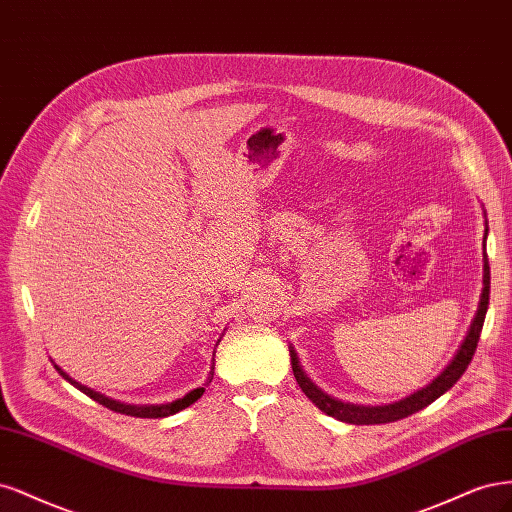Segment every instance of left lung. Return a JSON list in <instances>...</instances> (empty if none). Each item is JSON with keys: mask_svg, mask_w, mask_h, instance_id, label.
<instances>
[{"mask_svg": "<svg viewBox=\"0 0 512 512\" xmlns=\"http://www.w3.org/2000/svg\"><path fill=\"white\" fill-rule=\"evenodd\" d=\"M487 306H489V261H487V255H485L481 302H478L476 315L470 323V329H468L464 342H461L455 357L451 359V364L444 368L430 385H425L423 389L410 393L408 398H402L400 402L385 404V406H357V404H346V402H340V400L332 398V395L323 393L315 383L310 381V378L306 376V372L300 366L298 353H295L293 346H289L293 376H295V381H298V385L302 387V391L308 395V400L315 404L319 410H323L325 415L334 417L338 421L353 423V425H376V423H391V421L404 419V417L412 415V412H419L421 408L430 406L434 400H438L440 395L447 393L459 381L461 374L466 372L468 364L472 361V355L476 351L478 338H481V329H483V323H485Z\"/></svg>", "mask_w": 512, "mask_h": 512, "instance_id": "left-lung-1", "label": "left lung"}]
</instances>
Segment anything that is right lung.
<instances>
[{"label":"right lung","mask_w":512,"mask_h":512,"mask_svg":"<svg viewBox=\"0 0 512 512\" xmlns=\"http://www.w3.org/2000/svg\"><path fill=\"white\" fill-rule=\"evenodd\" d=\"M55 368H57V372H59V374L65 378V381L72 383L76 389H80V391L85 393V395H89L91 400L100 402L102 406H106V408H110V410H114V412H121V415H129V417H140V419H161V417H170V415H176L178 410H183V408L191 406L193 402H197V400L202 398V393H204L206 385L212 381V374H214V357H212L210 374H208V378H206L204 387H197V389L189 391V393L185 395V398H178V400H174V402H168V404H123V402H117V400H112V398H106V395L97 393V391H93V389H89V387H85V385L76 383L74 378H70V376L65 374V372L59 368V366H55Z\"/></svg>","instance_id":"1"}]
</instances>
